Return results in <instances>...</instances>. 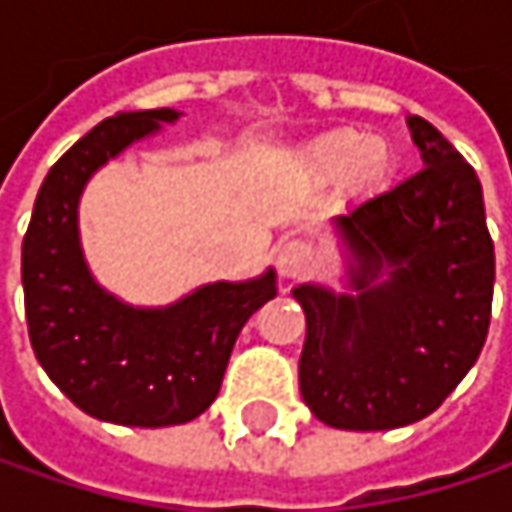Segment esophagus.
Masks as SVG:
<instances>
[{"mask_svg": "<svg viewBox=\"0 0 512 512\" xmlns=\"http://www.w3.org/2000/svg\"><path fill=\"white\" fill-rule=\"evenodd\" d=\"M275 266H278V272L284 278H299V275H305L314 266V249L305 240L290 237V240L278 243V249H275Z\"/></svg>", "mask_w": 512, "mask_h": 512, "instance_id": "34e87169", "label": "esophagus"}]
</instances>
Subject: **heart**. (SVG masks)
<instances>
[{
	"instance_id": "obj_1",
	"label": "heart",
	"mask_w": 512,
	"mask_h": 512,
	"mask_svg": "<svg viewBox=\"0 0 512 512\" xmlns=\"http://www.w3.org/2000/svg\"><path fill=\"white\" fill-rule=\"evenodd\" d=\"M308 165L317 177H347L353 192L370 195L388 183L394 171V151L385 139H370L361 130H338L311 145Z\"/></svg>"
}]
</instances>
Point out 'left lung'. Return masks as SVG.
Instances as JSON below:
<instances>
[{
    "label": "left lung",
    "instance_id": "left-lung-1",
    "mask_svg": "<svg viewBox=\"0 0 512 512\" xmlns=\"http://www.w3.org/2000/svg\"><path fill=\"white\" fill-rule=\"evenodd\" d=\"M424 168L335 216L350 290L293 287L305 311L299 391L338 430H394L436 412L477 361L492 317L495 249L474 168L409 118Z\"/></svg>",
    "mask_w": 512,
    "mask_h": 512
}]
</instances>
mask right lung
<instances>
[{"instance_id": "right-lung-1", "label": "right lung", "mask_w": 512, "mask_h": 512, "mask_svg": "<svg viewBox=\"0 0 512 512\" xmlns=\"http://www.w3.org/2000/svg\"><path fill=\"white\" fill-rule=\"evenodd\" d=\"M174 109L118 112L50 168L23 237L32 350L52 382L91 418L174 427L219 394L240 329L275 296V272L216 281L165 308H133L88 272L76 207L88 177L133 142L177 121Z\"/></svg>"}]
</instances>
